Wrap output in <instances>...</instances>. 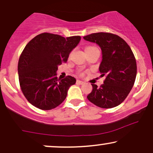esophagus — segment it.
<instances>
[{
  "label": "esophagus",
  "mask_w": 153,
  "mask_h": 153,
  "mask_svg": "<svg viewBox=\"0 0 153 153\" xmlns=\"http://www.w3.org/2000/svg\"><path fill=\"white\" fill-rule=\"evenodd\" d=\"M83 81H81V80H76V83H78V84H80V85H82L83 84Z\"/></svg>",
  "instance_id": "obj_1"
}]
</instances>
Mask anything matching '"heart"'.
<instances>
[{"label":"heart","instance_id":"obj_1","mask_svg":"<svg viewBox=\"0 0 153 153\" xmlns=\"http://www.w3.org/2000/svg\"><path fill=\"white\" fill-rule=\"evenodd\" d=\"M97 48L94 47V46H88L85 48V53H87V52L93 51V50H97Z\"/></svg>","mask_w":153,"mask_h":153}]
</instances>
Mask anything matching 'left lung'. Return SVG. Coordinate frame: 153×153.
<instances>
[{"mask_svg": "<svg viewBox=\"0 0 153 153\" xmlns=\"http://www.w3.org/2000/svg\"><path fill=\"white\" fill-rule=\"evenodd\" d=\"M83 39L100 46L102 60L99 70L101 76H105L100 88L91 84L93 91L88 100L100 108L118 106L129 95L137 76V62L131 48L123 38L112 33H93Z\"/></svg>", "mask_w": 153, "mask_h": 153, "instance_id": "left-lung-1", "label": "left lung"}]
</instances>
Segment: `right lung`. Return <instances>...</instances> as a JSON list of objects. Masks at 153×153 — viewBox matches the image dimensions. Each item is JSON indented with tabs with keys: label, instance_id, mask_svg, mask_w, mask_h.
I'll use <instances>...</instances> for the list:
<instances>
[{
	"label": "right lung",
	"instance_id": "1",
	"mask_svg": "<svg viewBox=\"0 0 153 153\" xmlns=\"http://www.w3.org/2000/svg\"><path fill=\"white\" fill-rule=\"evenodd\" d=\"M80 40V36L65 38L44 33L27 44L19 60L18 74L22 93L32 105L51 110L64 101L76 79H58L56 72Z\"/></svg>",
	"mask_w": 153,
	"mask_h": 153
}]
</instances>
